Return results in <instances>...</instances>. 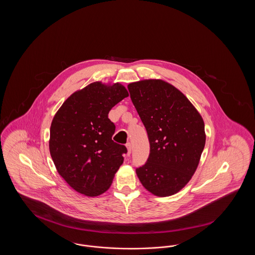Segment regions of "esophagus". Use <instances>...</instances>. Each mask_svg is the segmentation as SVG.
I'll list each match as a JSON object with an SVG mask.
<instances>
[{
  "label": "esophagus",
  "instance_id": "obj_1",
  "mask_svg": "<svg viewBox=\"0 0 255 255\" xmlns=\"http://www.w3.org/2000/svg\"><path fill=\"white\" fill-rule=\"evenodd\" d=\"M126 147H127V155L130 156L131 151H132V145H131V143H130V142H127V143H126Z\"/></svg>",
  "mask_w": 255,
  "mask_h": 255
}]
</instances>
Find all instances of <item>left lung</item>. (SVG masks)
<instances>
[{
    "label": "left lung",
    "mask_w": 255,
    "mask_h": 255,
    "mask_svg": "<svg viewBox=\"0 0 255 255\" xmlns=\"http://www.w3.org/2000/svg\"><path fill=\"white\" fill-rule=\"evenodd\" d=\"M128 90L150 143L148 159L136 175L152 194H176L200 162L206 144L203 118L181 91L163 80L133 82Z\"/></svg>",
    "instance_id": "8db88e82"
}]
</instances>
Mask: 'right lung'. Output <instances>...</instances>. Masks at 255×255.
Masks as SVG:
<instances>
[{"instance_id":"right-lung-1","label":"right lung","mask_w":255,"mask_h":255,"mask_svg":"<svg viewBox=\"0 0 255 255\" xmlns=\"http://www.w3.org/2000/svg\"><path fill=\"white\" fill-rule=\"evenodd\" d=\"M129 96L121 83L94 82L66 99L50 125L49 152L61 177L75 191L96 197L109 189L123 163L114 142L110 110Z\"/></svg>"}]
</instances>
